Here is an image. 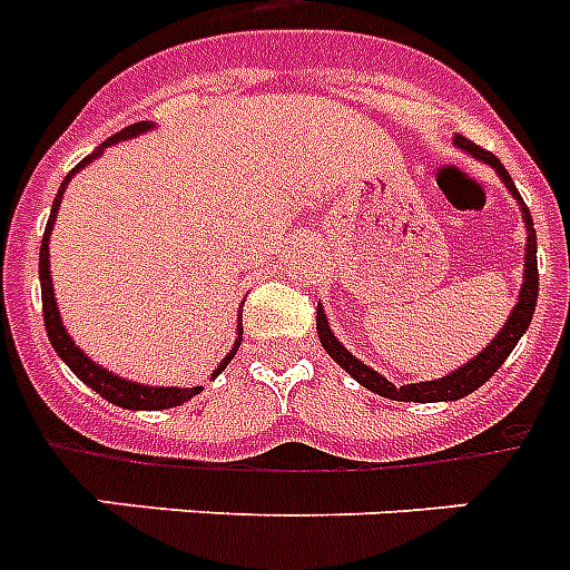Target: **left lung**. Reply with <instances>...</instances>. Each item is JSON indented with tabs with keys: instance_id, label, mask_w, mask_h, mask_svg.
<instances>
[{
	"instance_id": "1",
	"label": "left lung",
	"mask_w": 570,
	"mask_h": 570,
	"mask_svg": "<svg viewBox=\"0 0 570 570\" xmlns=\"http://www.w3.org/2000/svg\"><path fill=\"white\" fill-rule=\"evenodd\" d=\"M453 142L465 149L469 155H474L478 160L489 164L494 173L501 175V180L507 184L512 196L518 198V205H521V213H524V225H527V254H524V284H521V295H518L515 307H512L510 318H507V325L501 327V333L494 336L483 351H480L478 357L469 360V363L451 372L448 377H439V381H424V383H406V386H395L390 383L383 374H377L374 368H368L365 363H360L348 348H342V342L333 336L331 325H327L325 309L318 307L316 313V331L318 340H322V348L331 354L336 363L345 368V372L354 377L357 383H363L365 390L377 392V395L390 397V401H415V404H433V401H460V397L471 395L474 390H480L489 377H492L498 368L503 365V360L510 357L512 348L518 345V340L524 336V331L530 327V318H533L535 309V298H539V266H535V228H533V216L527 210V205L518 196L515 184H512L510 173L503 169V164L492 151L480 149L465 137H453Z\"/></svg>"
}]
</instances>
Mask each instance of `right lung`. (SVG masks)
<instances>
[{
  "instance_id": "right-lung-1",
  "label": "right lung",
  "mask_w": 570,
  "mask_h": 570,
  "mask_svg": "<svg viewBox=\"0 0 570 570\" xmlns=\"http://www.w3.org/2000/svg\"><path fill=\"white\" fill-rule=\"evenodd\" d=\"M149 128H151V122L128 125V128L117 131L114 137H108V140L101 142L99 149L92 151L90 157H85V160H81V164H78L76 169L67 175V178H63V184H60V189H58V196H55V202H52V216H49V225H46L43 243H40V293H43V322H46V333H49L52 348L58 351V357L63 360L69 368H72V374H76L78 381H85L87 386H90L92 392H99L105 401H110V404H117V406H125V410H169V406H180L184 401H189L193 395H198V390H202V386H196V390H178V386H142V383L125 381V377H117V374L108 372V368H101V365L92 363L85 351L78 348L76 342L69 340L67 327H63V322H60L58 301H55V289H52V275H49V234H52V225H55V219H58L60 198H63V189H67L69 178H72L78 169H85L92 157H99L101 151L108 149L110 142L131 140V137H137V134H142V131H149ZM239 316H243V313H239ZM239 342H243V325L237 327V342H234V348H230L228 357L222 360L219 368L213 372V377H216V374H219L222 368L230 363V360H234V354L239 351Z\"/></svg>"
}]
</instances>
